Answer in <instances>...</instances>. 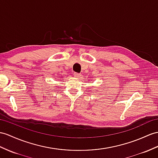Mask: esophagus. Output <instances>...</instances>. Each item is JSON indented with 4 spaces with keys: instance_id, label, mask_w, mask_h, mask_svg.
Here are the masks:
<instances>
[{
    "instance_id": "1",
    "label": "esophagus",
    "mask_w": 158,
    "mask_h": 158,
    "mask_svg": "<svg viewBox=\"0 0 158 158\" xmlns=\"http://www.w3.org/2000/svg\"><path fill=\"white\" fill-rule=\"evenodd\" d=\"M74 76L77 78H81V76H82V74H78V73H75Z\"/></svg>"
}]
</instances>
